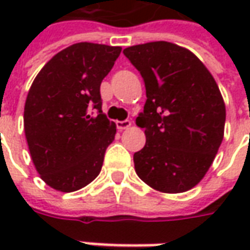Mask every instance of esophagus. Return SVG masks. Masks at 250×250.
<instances>
[{
    "mask_svg": "<svg viewBox=\"0 0 250 250\" xmlns=\"http://www.w3.org/2000/svg\"><path fill=\"white\" fill-rule=\"evenodd\" d=\"M116 127H118V130H120V131H123V130H127V128H130L131 127V120H122V122H120V120H118V122H116Z\"/></svg>",
    "mask_w": 250,
    "mask_h": 250,
    "instance_id": "obj_1",
    "label": "esophagus"
}]
</instances>
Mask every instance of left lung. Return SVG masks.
<instances>
[{"instance_id": "obj_1", "label": "left lung", "mask_w": 250, "mask_h": 250, "mask_svg": "<svg viewBox=\"0 0 250 250\" xmlns=\"http://www.w3.org/2000/svg\"><path fill=\"white\" fill-rule=\"evenodd\" d=\"M123 53L146 87V104L136 118L146 145L134 154L136 174L158 191H188L208 173L224 139L220 88L193 52L173 42L139 44Z\"/></svg>"}]
</instances>
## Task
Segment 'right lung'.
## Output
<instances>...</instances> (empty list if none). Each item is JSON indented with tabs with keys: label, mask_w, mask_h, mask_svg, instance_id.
<instances>
[{
	"label": "right lung",
	"mask_w": 250,
	"mask_h": 250,
	"mask_svg": "<svg viewBox=\"0 0 250 250\" xmlns=\"http://www.w3.org/2000/svg\"><path fill=\"white\" fill-rule=\"evenodd\" d=\"M120 52V46L77 42L52 57L32 83L25 136L37 173L55 190L76 191L102 170L116 125L102 111L100 84Z\"/></svg>",
	"instance_id": "obj_1"
}]
</instances>
